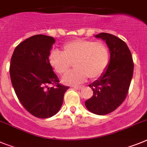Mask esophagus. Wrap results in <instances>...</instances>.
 Segmentation results:
<instances>
[{
  "instance_id": "1",
  "label": "esophagus",
  "mask_w": 147,
  "mask_h": 147,
  "mask_svg": "<svg viewBox=\"0 0 147 147\" xmlns=\"http://www.w3.org/2000/svg\"><path fill=\"white\" fill-rule=\"evenodd\" d=\"M83 87H82V86H74L73 88L76 89V90H81Z\"/></svg>"
}]
</instances>
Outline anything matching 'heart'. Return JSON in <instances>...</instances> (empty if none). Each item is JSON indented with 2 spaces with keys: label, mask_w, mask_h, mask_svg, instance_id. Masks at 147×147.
<instances>
[{
  "label": "heart",
  "mask_w": 147,
  "mask_h": 147,
  "mask_svg": "<svg viewBox=\"0 0 147 147\" xmlns=\"http://www.w3.org/2000/svg\"><path fill=\"white\" fill-rule=\"evenodd\" d=\"M49 62L60 75H65L74 63L76 69L63 78L66 84H78L87 78L96 79L100 77L108 67L109 50L102 42L76 39L63 46L62 51L54 50L49 55Z\"/></svg>",
  "instance_id": "obj_1"
}]
</instances>
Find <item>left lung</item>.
I'll return each instance as SVG.
<instances>
[{
    "mask_svg": "<svg viewBox=\"0 0 147 147\" xmlns=\"http://www.w3.org/2000/svg\"><path fill=\"white\" fill-rule=\"evenodd\" d=\"M106 42L111 59L105 72L97 81L89 84L93 91L85 102L87 109L98 115L111 113L124 102L133 76L134 63L126 43L116 36L107 33L96 35Z\"/></svg>",
    "mask_w": 147,
    "mask_h": 147,
    "instance_id": "obj_1",
    "label": "left lung"
}]
</instances>
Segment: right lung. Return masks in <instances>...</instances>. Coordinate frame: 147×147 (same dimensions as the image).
<instances>
[{
  "label": "right lung",
  "mask_w": 147,
  "mask_h": 147,
  "mask_svg": "<svg viewBox=\"0 0 147 147\" xmlns=\"http://www.w3.org/2000/svg\"><path fill=\"white\" fill-rule=\"evenodd\" d=\"M55 39L35 35L15 49L9 66L11 82L22 106L38 118H49L60 111L67 86L60 84L49 62Z\"/></svg>",
  "instance_id": "add662e5"
}]
</instances>
